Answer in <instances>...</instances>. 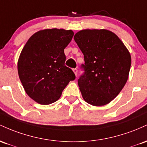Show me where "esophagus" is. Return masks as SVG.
Wrapping results in <instances>:
<instances>
[{
	"label": "esophagus",
	"mask_w": 147,
	"mask_h": 147,
	"mask_svg": "<svg viewBox=\"0 0 147 147\" xmlns=\"http://www.w3.org/2000/svg\"><path fill=\"white\" fill-rule=\"evenodd\" d=\"M73 71H74V74H75V75L77 76V75H78V69H77L76 68V69H73Z\"/></svg>",
	"instance_id": "obj_1"
}]
</instances>
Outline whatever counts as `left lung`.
I'll return each instance as SVG.
<instances>
[{"label":"left lung","instance_id":"1","mask_svg":"<svg viewBox=\"0 0 147 147\" xmlns=\"http://www.w3.org/2000/svg\"><path fill=\"white\" fill-rule=\"evenodd\" d=\"M74 40L84 55L78 80L84 100L94 106L108 104L128 80L131 57L117 36L107 30H83Z\"/></svg>","mask_w":147,"mask_h":147}]
</instances>
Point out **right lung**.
<instances>
[{
    "label": "right lung",
    "instance_id": "1",
    "mask_svg": "<svg viewBox=\"0 0 147 147\" xmlns=\"http://www.w3.org/2000/svg\"><path fill=\"white\" fill-rule=\"evenodd\" d=\"M72 30L47 29L34 33L24 46L18 61L19 78L27 94L42 105L60 98L76 76L65 66L64 49L71 41Z\"/></svg>",
    "mask_w": 147,
    "mask_h": 147
}]
</instances>
